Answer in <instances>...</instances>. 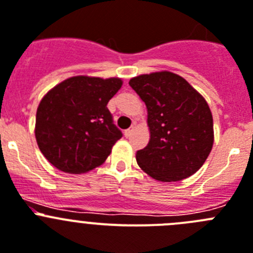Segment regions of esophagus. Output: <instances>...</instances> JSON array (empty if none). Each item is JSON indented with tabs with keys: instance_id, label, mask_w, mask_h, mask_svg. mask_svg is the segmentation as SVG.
Returning a JSON list of instances; mask_svg holds the SVG:
<instances>
[{
	"instance_id": "obj_1",
	"label": "esophagus",
	"mask_w": 253,
	"mask_h": 253,
	"mask_svg": "<svg viewBox=\"0 0 253 253\" xmlns=\"http://www.w3.org/2000/svg\"><path fill=\"white\" fill-rule=\"evenodd\" d=\"M132 131H133V127L126 129V131H125V136H126V137H129V136H131V133H132Z\"/></svg>"
}]
</instances>
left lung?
I'll use <instances>...</instances> for the list:
<instances>
[{
  "label": "left lung",
  "mask_w": 253,
  "mask_h": 253,
  "mask_svg": "<svg viewBox=\"0 0 253 253\" xmlns=\"http://www.w3.org/2000/svg\"><path fill=\"white\" fill-rule=\"evenodd\" d=\"M128 84L146 104L150 128L147 146L136 152L138 166L160 181H179L197 172L214 141L206 99L171 72L142 74Z\"/></svg>",
  "instance_id": "8db88e82"
}]
</instances>
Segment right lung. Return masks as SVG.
<instances>
[{
  "mask_svg": "<svg viewBox=\"0 0 253 253\" xmlns=\"http://www.w3.org/2000/svg\"><path fill=\"white\" fill-rule=\"evenodd\" d=\"M120 78L78 76L50 89L36 111L35 137L56 169L82 174L102 165L122 137L107 103L121 88Z\"/></svg>",
  "mask_w": 253,
  "mask_h": 253,
  "instance_id": "obj_1",
  "label": "right lung"
}]
</instances>
